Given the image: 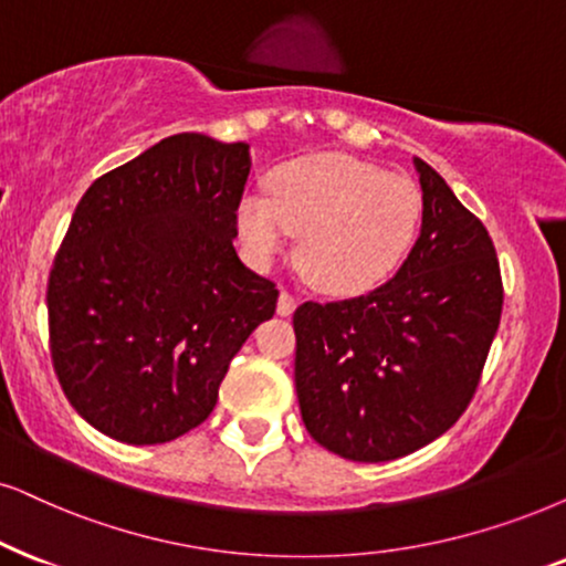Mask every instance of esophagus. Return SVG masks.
<instances>
[{
  "label": "esophagus",
  "instance_id": "1",
  "mask_svg": "<svg viewBox=\"0 0 566 566\" xmlns=\"http://www.w3.org/2000/svg\"><path fill=\"white\" fill-rule=\"evenodd\" d=\"M295 307H297V300L292 297L287 290L279 292V300H276V313H279V316H292V313H295Z\"/></svg>",
  "mask_w": 566,
  "mask_h": 566
}]
</instances>
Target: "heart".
Returning <instances> with one entry per match:
<instances>
[{
  "label": "heart",
  "mask_w": 566,
  "mask_h": 566,
  "mask_svg": "<svg viewBox=\"0 0 566 566\" xmlns=\"http://www.w3.org/2000/svg\"><path fill=\"white\" fill-rule=\"evenodd\" d=\"M266 190L269 198L245 192L234 206L248 259L266 269L300 234V274L332 297L384 284L410 253L423 217V196L410 177L347 154L279 164Z\"/></svg>",
  "instance_id": "b5f03b06"
}]
</instances>
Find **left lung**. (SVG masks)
<instances>
[{"mask_svg":"<svg viewBox=\"0 0 566 566\" xmlns=\"http://www.w3.org/2000/svg\"><path fill=\"white\" fill-rule=\"evenodd\" d=\"M423 224L402 266L368 295L295 311V389L307 433L353 462L418 452L470 405L502 318L493 242L415 156Z\"/></svg>","mask_w":566,"mask_h":566,"instance_id":"8db88e82","label":"left lung"}]
</instances>
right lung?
Listing matches in <instances>:
<instances>
[{"mask_svg":"<svg viewBox=\"0 0 566 566\" xmlns=\"http://www.w3.org/2000/svg\"><path fill=\"white\" fill-rule=\"evenodd\" d=\"M248 143L169 135L85 190L49 276L64 395L109 439L167 443L209 418L279 292L240 261Z\"/></svg>","mask_w":566,"mask_h":566,"instance_id":"obj_1","label":"right lung"}]
</instances>
